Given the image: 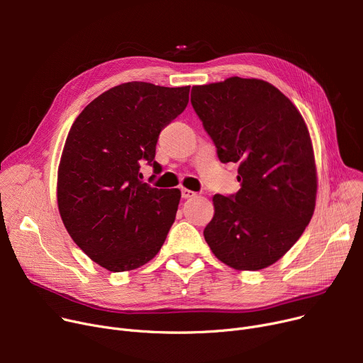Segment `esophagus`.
<instances>
[{
	"mask_svg": "<svg viewBox=\"0 0 363 363\" xmlns=\"http://www.w3.org/2000/svg\"><path fill=\"white\" fill-rule=\"evenodd\" d=\"M181 196H182V199H189V197H194V196H196V193H194V191H191V189L182 188V189H181Z\"/></svg>",
	"mask_w": 363,
	"mask_h": 363,
	"instance_id": "34e87169",
	"label": "esophagus"
}]
</instances>
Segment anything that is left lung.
<instances>
[{
  "mask_svg": "<svg viewBox=\"0 0 363 363\" xmlns=\"http://www.w3.org/2000/svg\"><path fill=\"white\" fill-rule=\"evenodd\" d=\"M191 104L222 163H238V193L213 197L204 228L213 255L237 271L268 268L309 225L316 201L313 147L300 111L262 79L197 85Z\"/></svg>",
  "mask_w": 363,
  "mask_h": 363,
  "instance_id": "obj_1",
  "label": "left lung"
}]
</instances>
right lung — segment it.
Listing matches in <instances>:
<instances>
[{"mask_svg":"<svg viewBox=\"0 0 363 363\" xmlns=\"http://www.w3.org/2000/svg\"><path fill=\"white\" fill-rule=\"evenodd\" d=\"M189 86L126 82L92 100L73 122L57 178V203L76 245L110 272L155 257L175 222L181 191L140 181L160 130L188 104Z\"/></svg>","mask_w":363,"mask_h":363,"instance_id":"add662e5","label":"right lung"}]
</instances>
